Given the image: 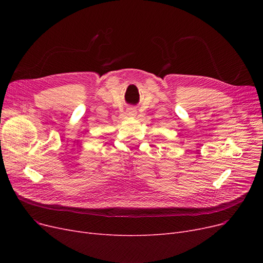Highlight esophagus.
I'll use <instances>...</instances> for the list:
<instances>
[{"label":"esophagus","instance_id":"esophagus-1","mask_svg":"<svg viewBox=\"0 0 263 263\" xmlns=\"http://www.w3.org/2000/svg\"><path fill=\"white\" fill-rule=\"evenodd\" d=\"M127 114H128V116H130V117H135V116H136V110H135V108H133V107L128 108Z\"/></svg>","mask_w":263,"mask_h":263}]
</instances>
